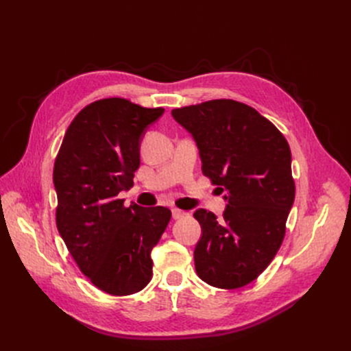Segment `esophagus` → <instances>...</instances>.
<instances>
[{
  "label": "esophagus",
  "instance_id": "esophagus-1",
  "mask_svg": "<svg viewBox=\"0 0 351 351\" xmlns=\"http://www.w3.org/2000/svg\"><path fill=\"white\" fill-rule=\"evenodd\" d=\"M171 215L174 219H182L186 214H184V210H180V209L174 208V209H171Z\"/></svg>",
  "mask_w": 351,
  "mask_h": 351
}]
</instances>
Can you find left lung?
I'll use <instances>...</instances> for the list:
<instances>
[{
	"label": "left lung",
	"mask_w": 351,
	"mask_h": 351,
	"mask_svg": "<svg viewBox=\"0 0 351 351\" xmlns=\"http://www.w3.org/2000/svg\"><path fill=\"white\" fill-rule=\"evenodd\" d=\"M171 114L195 139L202 173L227 200L219 219L206 209L195 212L202 227L196 272L212 287L240 289L267 269L284 240L295 193L290 146L269 120L232 99Z\"/></svg>",
	"instance_id": "obj_1"
}]
</instances>
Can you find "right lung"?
<instances>
[{
    "label": "right lung",
    "instance_id": "1",
    "mask_svg": "<svg viewBox=\"0 0 351 351\" xmlns=\"http://www.w3.org/2000/svg\"><path fill=\"white\" fill-rule=\"evenodd\" d=\"M164 108L123 98L89 104L71 121L54 164L57 228L80 271L112 295L141 291L152 278L151 252L171 210L124 206L145 132Z\"/></svg>",
    "mask_w": 351,
    "mask_h": 351
}]
</instances>
